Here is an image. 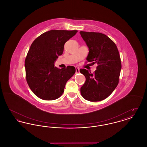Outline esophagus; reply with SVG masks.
I'll list each match as a JSON object with an SVG mask.
<instances>
[{
    "label": "esophagus",
    "mask_w": 147,
    "mask_h": 147,
    "mask_svg": "<svg viewBox=\"0 0 147 147\" xmlns=\"http://www.w3.org/2000/svg\"><path fill=\"white\" fill-rule=\"evenodd\" d=\"M76 73H79V68L78 67L76 68Z\"/></svg>",
    "instance_id": "34e87169"
}]
</instances>
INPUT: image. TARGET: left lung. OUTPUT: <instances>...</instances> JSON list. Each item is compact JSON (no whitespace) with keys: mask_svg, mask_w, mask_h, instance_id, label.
I'll list each match as a JSON object with an SVG mask.
<instances>
[{"mask_svg":"<svg viewBox=\"0 0 147 147\" xmlns=\"http://www.w3.org/2000/svg\"><path fill=\"white\" fill-rule=\"evenodd\" d=\"M80 34L89 48L86 60L98 65L94 73L80 69L86 78L80 92L88 101H100L110 96L119 84L121 70L119 51L116 44L105 34L85 31H80Z\"/></svg>","mask_w":147,"mask_h":147,"instance_id":"obj_1","label":"left lung"}]
</instances>
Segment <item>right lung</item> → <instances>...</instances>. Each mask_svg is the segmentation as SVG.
Masks as SVG:
<instances>
[{
  "mask_svg": "<svg viewBox=\"0 0 147 147\" xmlns=\"http://www.w3.org/2000/svg\"><path fill=\"white\" fill-rule=\"evenodd\" d=\"M77 30H52L36 38L25 61L26 81L35 95L45 100H53L63 93L67 82L76 73L68 66L55 67L58 56L63 54L64 43L77 34Z\"/></svg>",
  "mask_w": 147,
  "mask_h": 147,
  "instance_id": "right-lung-1",
  "label": "right lung"
}]
</instances>
